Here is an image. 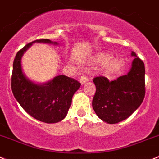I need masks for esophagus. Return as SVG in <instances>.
Segmentation results:
<instances>
[{
	"mask_svg": "<svg viewBox=\"0 0 159 159\" xmlns=\"http://www.w3.org/2000/svg\"><path fill=\"white\" fill-rule=\"evenodd\" d=\"M80 80L81 84H84L87 81H88V78H87V76H85V75H81V76L80 77Z\"/></svg>",
	"mask_w": 159,
	"mask_h": 159,
	"instance_id": "obj_1",
	"label": "esophagus"
}]
</instances>
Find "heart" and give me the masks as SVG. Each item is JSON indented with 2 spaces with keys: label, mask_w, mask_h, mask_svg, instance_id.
<instances>
[{
  "label": "heart",
  "mask_w": 159,
  "mask_h": 159,
  "mask_svg": "<svg viewBox=\"0 0 159 159\" xmlns=\"http://www.w3.org/2000/svg\"><path fill=\"white\" fill-rule=\"evenodd\" d=\"M111 58H112V57H111V55H110V54H101L98 56L97 61H98V63H100V64L101 65H107L110 62ZM119 65H120V61H119V60H116V61H115L114 62L111 64V69H116V68H117Z\"/></svg>",
  "instance_id": "1"
}]
</instances>
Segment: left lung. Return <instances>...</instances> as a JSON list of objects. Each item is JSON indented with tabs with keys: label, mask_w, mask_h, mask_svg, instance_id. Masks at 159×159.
<instances>
[{
	"label": "left lung",
	"mask_w": 159,
	"mask_h": 159,
	"mask_svg": "<svg viewBox=\"0 0 159 159\" xmlns=\"http://www.w3.org/2000/svg\"><path fill=\"white\" fill-rule=\"evenodd\" d=\"M132 68L126 75L109 81L103 75L94 77L96 92L92 106L97 116L109 124L127 119L141 105L145 96V68L134 51Z\"/></svg>",
	"instance_id": "obj_1"
}]
</instances>
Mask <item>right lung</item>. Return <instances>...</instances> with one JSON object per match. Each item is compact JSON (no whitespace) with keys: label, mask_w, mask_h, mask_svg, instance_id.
<instances>
[{"label":"right lung","mask_w":159,"mask_h":159,"mask_svg":"<svg viewBox=\"0 0 159 159\" xmlns=\"http://www.w3.org/2000/svg\"><path fill=\"white\" fill-rule=\"evenodd\" d=\"M35 41L52 43L48 39ZM32 43H27L16 54L13 62L11 90L19 105L32 117L46 123L58 122L67 115L72 96L81 84L66 75L54 77L44 85H37L25 78L21 67V58Z\"/></svg>","instance_id":"obj_1"}]
</instances>
